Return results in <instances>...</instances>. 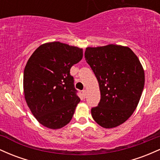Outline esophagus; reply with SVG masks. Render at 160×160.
<instances>
[{"label": "esophagus", "mask_w": 160, "mask_h": 160, "mask_svg": "<svg viewBox=\"0 0 160 160\" xmlns=\"http://www.w3.org/2000/svg\"><path fill=\"white\" fill-rule=\"evenodd\" d=\"M87 91H86V90H84L83 91H82V94H83V95H84V97H85V98H86V96H87Z\"/></svg>", "instance_id": "esophagus-1"}]
</instances>
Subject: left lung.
<instances>
[{
    "instance_id": "obj_1",
    "label": "left lung",
    "mask_w": 160,
    "mask_h": 160,
    "mask_svg": "<svg viewBox=\"0 0 160 160\" xmlns=\"http://www.w3.org/2000/svg\"><path fill=\"white\" fill-rule=\"evenodd\" d=\"M86 62L98 81L100 100L91 109L93 119L104 128L125 122L133 114L144 86V70L128 47L108 44L86 48Z\"/></svg>"
}]
</instances>
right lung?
Returning <instances> with one entry per match:
<instances>
[{"mask_svg":"<svg viewBox=\"0 0 160 160\" xmlns=\"http://www.w3.org/2000/svg\"><path fill=\"white\" fill-rule=\"evenodd\" d=\"M83 57V49L60 41L41 44L29 57L23 74V93L39 123L59 129L71 121L80 102L70 69Z\"/></svg>","mask_w":160,"mask_h":160,"instance_id":"1","label":"right lung"}]
</instances>
